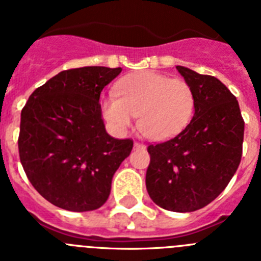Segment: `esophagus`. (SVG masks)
I'll list each match as a JSON object with an SVG mask.
<instances>
[{"label": "esophagus", "mask_w": 261, "mask_h": 261, "mask_svg": "<svg viewBox=\"0 0 261 261\" xmlns=\"http://www.w3.org/2000/svg\"><path fill=\"white\" fill-rule=\"evenodd\" d=\"M133 146H135V149H144L145 145L140 144V142H135V145H133Z\"/></svg>", "instance_id": "esophagus-1"}]
</instances>
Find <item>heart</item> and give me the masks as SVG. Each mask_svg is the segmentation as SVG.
I'll return each mask as SVG.
<instances>
[{
    "mask_svg": "<svg viewBox=\"0 0 261 261\" xmlns=\"http://www.w3.org/2000/svg\"><path fill=\"white\" fill-rule=\"evenodd\" d=\"M195 105V93L187 81L144 70L120 80L116 94L106 95L100 110L111 129L119 135L138 116V129L145 137L166 141L190 124Z\"/></svg>",
    "mask_w": 261,
    "mask_h": 261,
    "instance_id": "b5f03b06",
    "label": "heart"
}]
</instances>
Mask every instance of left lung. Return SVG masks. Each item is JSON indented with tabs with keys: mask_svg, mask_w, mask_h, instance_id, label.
I'll list each match as a JSON object with an SVG mask.
<instances>
[{
	"mask_svg": "<svg viewBox=\"0 0 261 261\" xmlns=\"http://www.w3.org/2000/svg\"><path fill=\"white\" fill-rule=\"evenodd\" d=\"M176 69L193 89L195 115L176 137L149 145L146 190L161 208L186 213L206 206L231 180L241 163L244 121L220 80Z\"/></svg>",
	"mask_w": 261,
	"mask_h": 261,
	"instance_id": "obj_1",
	"label": "left lung"
}]
</instances>
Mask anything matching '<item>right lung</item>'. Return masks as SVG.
<instances>
[{
  "instance_id": "1",
  "label": "right lung",
  "mask_w": 261,
  "mask_h": 261,
  "mask_svg": "<svg viewBox=\"0 0 261 261\" xmlns=\"http://www.w3.org/2000/svg\"><path fill=\"white\" fill-rule=\"evenodd\" d=\"M121 68L85 66L60 71L30 95L20 114V163L50 204L70 212L100 208L112 177L130 154V138L106 132L100 93Z\"/></svg>"
}]
</instances>
